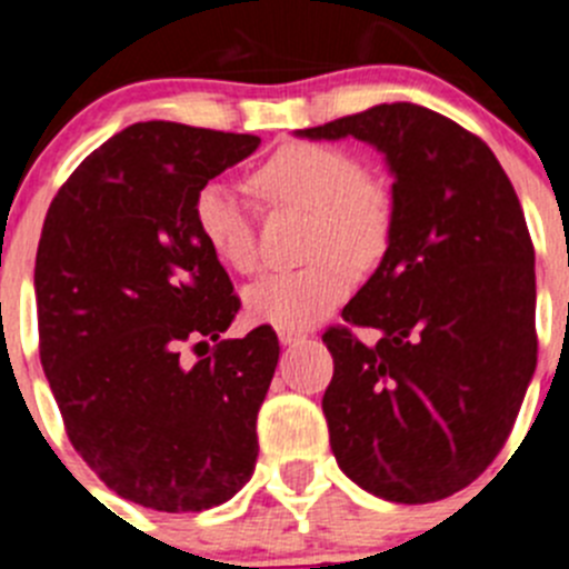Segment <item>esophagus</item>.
<instances>
[{"label":"esophagus","mask_w":569,"mask_h":569,"mask_svg":"<svg viewBox=\"0 0 569 569\" xmlns=\"http://www.w3.org/2000/svg\"><path fill=\"white\" fill-rule=\"evenodd\" d=\"M280 346H297L300 340H306L303 331H278Z\"/></svg>","instance_id":"1"}]
</instances>
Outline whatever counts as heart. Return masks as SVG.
I'll return each mask as SVG.
<instances>
[{
	"label": "heart",
	"instance_id": "heart-1",
	"mask_svg": "<svg viewBox=\"0 0 569 569\" xmlns=\"http://www.w3.org/2000/svg\"><path fill=\"white\" fill-rule=\"evenodd\" d=\"M269 201L315 209L311 254L303 269L274 272L247 289V315L280 331H306L335 315L355 289V266L386 254L393 209L386 189L366 181L351 152L326 144H286L252 176ZM196 227L212 254L240 274L258 269L252 214L247 201L221 181L203 183L196 196Z\"/></svg>",
	"mask_w": 569,
	"mask_h": 569
}]
</instances>
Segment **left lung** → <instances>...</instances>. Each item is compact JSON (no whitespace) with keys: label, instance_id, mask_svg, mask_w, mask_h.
I'll return each mask as SVG.
<instances>
[{"label":"left lung","instance_id":"8db88e82","mask_svg":"<svg viewBox=\"0 0 569 569\" xmlns=\"http://www.w3.org/2000/svg\"><path fill=\"white\" fill-rule=\"evenodd\" d=\"M382 152L393 229L377 272L322 335L331 450L351 482L425 505L468 488L508 439L536 371V254L510 178L482 138L397 101L322 127Z\"/></svg>","mask_w":569,"mask_h":569}]
</instances>
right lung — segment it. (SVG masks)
I'll use <instances>...</instances> for the list:
<instances>
[{"label":"right lung","mask_w":569,"mask_h":569,"mask_svg":"<svg viewBox=\"0 0 569 569\" xmlns=\"http://www.w3.org/2000/svg\"><path fill=\"white\" fill-rule=\"evenodd\" d=\"M258 136L144 121L79 163L36 252L39 355L73 448L110 490L163 513L232 499L258 459L278 368L269 326L221 340L240 300L196 227L203 183ZM187 339L216 342L196 367Z\"/></svg>","instance_id":"1"}]
</instances>
